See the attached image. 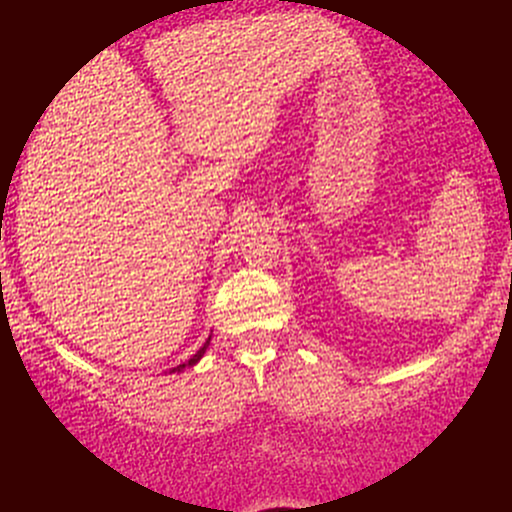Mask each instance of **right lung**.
<instances>
[{
    "instance_id": "obj_1",
    "label": "right lung",
    "mask_w": 512,
    "mask_h": 512,
    "mask_svg": "<svg viewBox=\"0 0 512 512\" xmlns=\"http://www.w3.org/2000/svg\"><path fill=\"white\" fill-rule=\"evenodd\" d=\"M211 339V337H209ZM209 339H207V342H204V346H202V349H199L197 351V354L195 356H192L190 358V361H185V363H180V366L178 368H173V370H170V373H175V370H178V373H180V370H185V368H190V366H195V363L199 361V358H202L204 356V351H207V346H209Z\"/></svg>"
}]
</instances>
